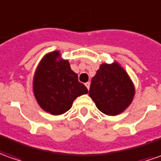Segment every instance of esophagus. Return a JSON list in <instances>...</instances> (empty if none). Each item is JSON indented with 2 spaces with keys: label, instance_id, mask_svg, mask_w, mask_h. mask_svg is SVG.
I'll return each mask as SVG.
<instances>
[{
  "label": "esophagus",
  "instance_id": "34e87169",
  "mask_svg": "<svg viewBox=\"0 0 161 161\" xmlns=\"http://www.w3.org/2000/svg\"><path fill=\"white\" fill-rule=\"evenodd\" d=\"M85 86L87 87V89H89V87H90V82H87V83H85Z\"/></svg>",
  "mask_w": 161,
  "mask_h": 161
}]
</instances>
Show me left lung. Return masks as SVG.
Wrapping results in <instances>:
<instances>
[{
  "instance_id": "8db88e82",
  "label": "left lung",
  "mask_w": 161,
  "mask_h": 161,
  "mask_svg": "<svg viewBox=\"0 0 161 161\" xmlns=\"http://www.w3.org/2000/svg\"><path fill=\"white\" fill-rule=\"evenodd\" d=\"M88 95L101 112L117 116L132 103L135 86L118 62L103 63L92 78Z\"/></svg>"
}]
</instances>
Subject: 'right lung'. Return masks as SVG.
I'll return each instance as SVG.
<instances>
[{
	"mask_svg": "<svg viewBox=\"0 0 161 161\" xmlns=\"http://www.w3.org/2000/svg\"><path fill=\"white\" fill-rule=\"evenodd\" d=\"M32 87L40 108L54 116L68 111L74 100L88 93L59 51L46 53L42 58L33 76Z\"/></svg>",
	"mask_w": 161,
	"mask_h": 161,
	"instance_id": "add662e5",
	"label": "right lung"
}]
</instances>
